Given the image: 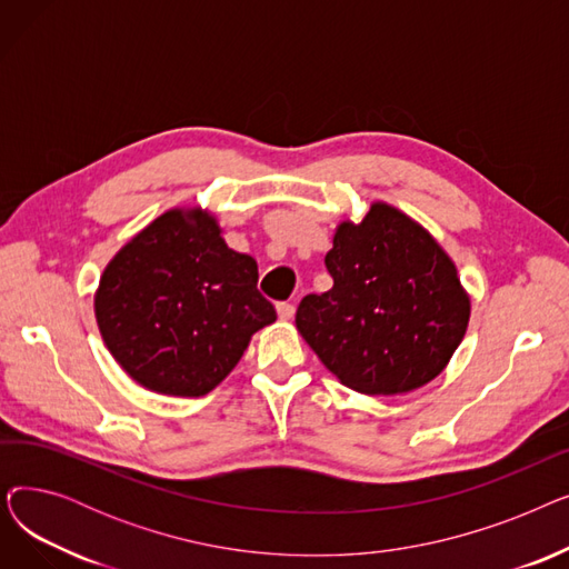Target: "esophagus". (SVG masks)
<instances>
[{
    "label": "esophagus",
    "instance_id": "1",
    "mask_svg": "<svg viewBox=\"0 0 569 569\" xmlns=\"http://www.w3.org/2000/svg\"><path fill=\"white\" fill-rule=\"evenodd\" d=\"M277 313L281 320H290L295 316V307L290 302H279L277 305Z\"/></svg>",
    "mask_w": 569,
    "mask_h": 569
}]
</instances>
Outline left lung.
<instances>
[{"label":"left lung","mask_w":569,"mask_h":569,"mask_svg":"<svg viewBox=\"0 0 569 569\" xmlns=\"http://www.w3.org/2000/svg\"><path fill=\"white\" fill-rule=\"evenodd\" d=\"M335 286L297 307V332L341 385L371 397L420 390L450 365L470 295L436 237L382 200L341 221L325 256Z\"/></svg>","instance_id":"1"}]
</instances>
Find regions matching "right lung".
<instances>
[{"instance_id": "add662e5", "label": "right lung", "mask_w": 569, "mask_h": 569, "mask_svg": "<svg viewBox=\"0 0 569 569\" xmlns=\"http://www.w3.org/2000/svg\"><path fill=\"white\" fill-rule=\"evenodd\" d=\"M202 207H172L106 264L94 316L106 348L144 390L204 397L277 320L258 264Z\"/></svg>"}]
</instances>
